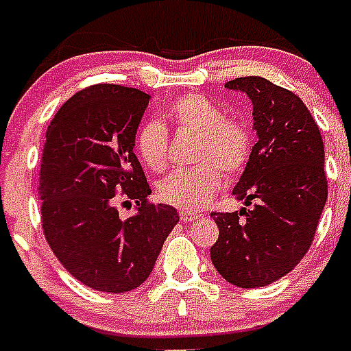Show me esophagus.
Wrapping results in <instances>:
<instances>
[{"label": "esophagus", "instance_id": "obj_1", "mask_svg": "<svg viewBox=\"0 0 351 351\" xmlns=\"http://www.w3.org/2000/svg\"><path fill=\"white\" fill-rule=\"evenodd\" d=\"M200 215L193 213V211H186V209H182L180 211V219L182 222H193V220H197Z\"/></svg>", "mask_w": 351, "mask_h": 351}]
</instances>
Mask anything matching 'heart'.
<instances>
[{
	"mask_svg": "<svg viewBox=\"0 0 351 351\" xmlns=\"http://www.w3.org/2000/svg\"><path fill=\"white\" fill-rule=\"evenodd\" d=\"M167 118L178 131L197 132L193 160L198 164L184 167L158 184L164 202L186 209H200L213 198L224 175L244 169L251 153V132L244 121L224 112L204 95H184L167 109ZM134 149L149 169L162 173L169 164V132L158 120L145 121L136 132Z\"/></svg>",
	"mask_w": 351,
	"mask_h": 351,
	"instance_id": "obj_1",
	"label": "heart"
}]
</instances>
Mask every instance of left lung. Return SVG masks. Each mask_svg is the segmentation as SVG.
Listing matches in <instances>:
<instances>
[{"mask_svg":"<svg viewBox=\"0 0 351 351\" xmlns=\"http://www.w3.org/2000/svg\"><path fill=\"white\" fill-rule=\"evenodd\" d=\"M226 87L250 96L258 142L233 189L250 209L211 213L220 231L211 262L233 286L261 288L288 275L313 242L328 198L324 143L291 90L261 76Z\"/></svg>","mask_w":351,"mask_h":351,"instance_id":"left-lung-1","label":"left lung"}]
</instances>
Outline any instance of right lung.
<instances>
[{"mask_svg": "<svg viewBox=\"0 0 351 351\" xmlns=\"http://www.w3.org/2000/svg\"><path fill=\"white\" fill-rule=\"evenodd\" d=\"M143 90L96 84L69 98L47 129L41 151V226L52 253L80 282L125 293L147 280L178 222L167 204H151L134 136L147 109ZM137 211L121 219L116 204Z\"/></svg>", "mask_w": 351, "mask_h": 351, "instance_id": "1", "label": "right lung"}]
</instances>
